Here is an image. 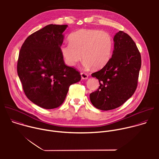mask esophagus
I'll use <instances>...</instances> for the list:
<instances>
[{"mask_svg":"<svg viewBox=\"0 0 159 159\" xmlns=\"http://www.w3.org/2000/svg\"><path fill=\"white\" fill-rule=\"evenodd\" d=\"M80 75L82 79H87L88 78V75L84 72H81Z\"/></svg>","mask_w":159,"mask_h":159,"instance_id":"obj_1","label":"esophagus"}]
</instances>
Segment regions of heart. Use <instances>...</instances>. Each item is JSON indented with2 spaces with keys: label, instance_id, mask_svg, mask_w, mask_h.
Wrapping results in <instances>:
<instances>
[{
  "label": "heart",
  "instance_id": "1",
  "mask_svg": "<svg viewBox=\"0 0 159 159\" xmlns=\"http://www.w3.org/2000/svg\"><path fill=\"white\" fill-rule=\"evenodd\" d=\"M70 42L62 44L60 52L65 63L75 66L82 57L85 66L99 69L111 58L113 41L111 35L97 30H80L70 36Z\"/></svg>",
  "mask_w": 159,
  "mask_h": 159
}]
</instances>
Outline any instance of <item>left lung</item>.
Instances as JSON below:
<instances>
[{
  "label": "left lung",
  "mask_w": 159,
  "mask_h": 159,
  "mask_svg": "<svg viewBox=\"0 0 159 159\" xmlns=\"http://www.w3.org/2000/svg\"><path fill=\"white\" fill-rule=\"evenodd\" d=\"M114 50L107 64L92 74L99 80V87L90 94V100L96 108L107 111L123 104L137 87L142 60L132 38L122 31L114 38Z\"/></svg>",
  "instance_id": "left-lung-1"
}]
</instances>
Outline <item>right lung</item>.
I'll return each instance as SVG.
<instances>
[{"label": "right lung", "instance_id": "add662e5", "mask_svg": "<svg viewBox=\"0 0 159 159\" xmlns=\"http://www.w3.org/2000/svg\"><path fill=\"white\" fill-rule=\"evenodd\" d=\"M67 25H49L30 35L20 48L17 71L26 97L38 106L51 109L65 99L80 72L65 65L60 52Z\"/></svg>", "mask_w": 159, "mask_h": 159}]
</instances>
